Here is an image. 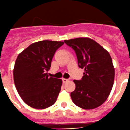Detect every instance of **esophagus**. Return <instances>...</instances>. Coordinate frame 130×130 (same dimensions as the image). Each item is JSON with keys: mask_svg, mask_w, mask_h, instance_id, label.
<instances>
[{"mask_svg": "<svg viewBox=\"0 0 130 130\" xmlns=\"http://www.w3.org/2000/svg\"><path fill=\"white\" fill-rule=\"evenodd\" d=\"M62 80H63V83H65V82H68V81H69V79H67V78H62Z\"/></svg>", "mask_w": 130, "mask_h": 130, "instance_id": "esophagus-1", "label": "esophagus"}]
</instances>
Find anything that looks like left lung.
<instances>
[{"label": "left lung", "mask_w": 130, "mask_h": 130, "mask_svg": "<svg viewBox=\"0 0 130 130\" xmlns=\"http://www.w3.org/2000/svg\"><path fill=\"white\" fill-rule=\"evenodd\" d=\"M75 52L78 67L84 69L82 80H74L75 89L70 93L76 106L92 109L103 104L109 95L115 80V68L109 53L89 38L64 41Z\"/></svg>", "instance_id": "1"}]
</instances>
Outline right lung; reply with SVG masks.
<instances>
[{"mask_svg": "<svg viewBox=\"0 0 130 130\" xmlns=\"http://www.w3.org/2000/svg\"><path fill=\"white\" fill-rule=\"evenodd\" d=\"M63 41L43 40L30 44L18 55L13 70L15 88L23 101L35 109L55 104L62 80L48 77L52 58Z\"/></svg>", "mask_w": 130, "mask_h": 130, "instance_id": "obj_1", "label": "right lung"}]
</instances>
